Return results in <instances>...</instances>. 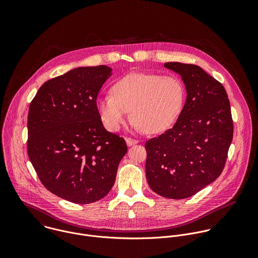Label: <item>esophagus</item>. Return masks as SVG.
Segmentation results:
<instances>
[{
  "mask_svg": "<svg viewBox=\"0 0 258 258\" xmlns=\"http://www.w3.org/2000/svg\"><path fill=\"white\" fill-rule=\"evenodd\" d=\"M125 142H126L127 146H133V145H136L137 143H139L138 140H135L132 138H125Z\"/></svg>",
  "mask_w": 258,
  "mask_h": 258,
  "instance_id": "34e87169",
  "label": "esophagus"
}]
</instances>
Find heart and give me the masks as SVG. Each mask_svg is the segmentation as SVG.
Here are the masks:
<instances>
[{"label":"heart","instance_id":"heart-1","mask_svg":"<svg viewBox=\"0 0 258 258\" xmlns=\"http://www.w3.org/2000/svg\"><path fill=\"white\" fill-rule=\"evenodd\" d=\"M182 101L183 89L177 78L134 72L118 80L111 94L98 97L96 108L109 132H118L126 123L131 111L139 128L157 134L174 121Z\"/></svg>","mask_w":258,"mask_h":258}]
</instances>
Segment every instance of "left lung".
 I'll use <instances>...</instances> for the list:
<instances>
[{"instance_id":"left-lung-1","label":"left lung","mask_w":258,"mask_h":258,"mask_svg":"<svg viewBox=\"0 0 258 258\" xmlns=\"http://www.w3.org/2000/svg\"><path fill=\"white\" fill-rule=\"evenodd\" d=\"M178 73L187 99L174 125L145 144L150 188L170 199L201 191L222 173L233 140V119L224 86L194 64L167 62Z\"/></svg>"}]
</instances>
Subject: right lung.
Listing matches in <instances>:
<instances>
[{
	"mask_svg": "<svg viewBox=\"0 0 258 258\" xmlns=\"http://www.w3.org/2000/svg\"><path fill=\"white\" fill-rule=\"evenodd\" d=\"M106 65L78 67L46 82L27 117V153L43 185L77 204L104 198L127 151L124 139L105 130L96 108Z\"/></svg>",
	"mask_w": 258,
	"mask_h": 258,
	"instance_id": "1",
	"label": "right lung"
}]
</instances>
